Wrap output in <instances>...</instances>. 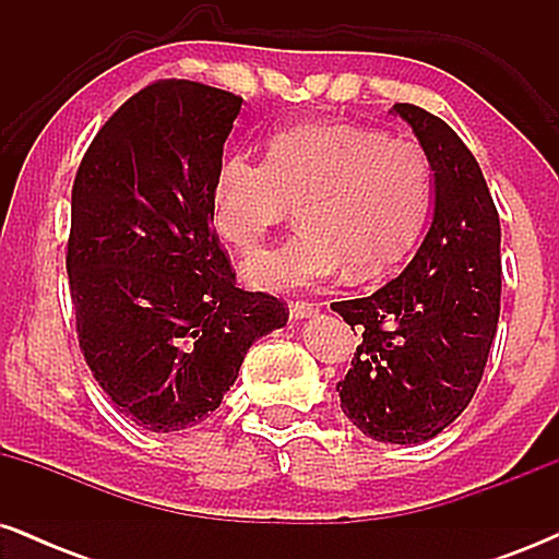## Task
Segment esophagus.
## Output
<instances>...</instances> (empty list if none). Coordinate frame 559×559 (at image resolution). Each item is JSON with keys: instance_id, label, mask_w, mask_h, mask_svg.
Returning <instances> with one entry per match:
<instances>
[{"instance_id": "obj_1", "label": "esophagus", "mask_w": 559, "mask_h": 559, "mask_svg": "<svg viewBox=\"0 0 559 559\" xmlns=\"http://www.w3.org/2000/svg\"><path fill=\"white\" fill-rule=\"evenodd\" d=\"M316 312H318V305H312V301H294L288 316H292V320H305L316 316Z\"/></svg>"}]
</instances>
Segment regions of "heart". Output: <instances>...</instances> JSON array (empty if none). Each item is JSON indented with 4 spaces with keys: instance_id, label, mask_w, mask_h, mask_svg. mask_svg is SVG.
<instances>
[{
    "instance_id": "heart-1",
    "label": "heart",
    "mask_w": 559,
    "mask_h": 559,
    "mask_svg": "<svg viewBox=\"0 0 559 559\" xmlns=\"http://www.w3.org/2000/svg\"><path fill=\"white\" fill-rule=\"evenodd\" d=\"M297 204L299 228L241 262L258 292H305L349 271H386L418 239L431 207V163L413 139L355 123H299L273 133L265 163L230 155L213 183L217 234L252 249Z\"/></svg>"
}]
</instances>
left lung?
Segmentation results:
<instances>
[{
  "label": "left lung",
  "instance_id": "left-lung-1",
  "mask_svg": "<svg viewBox=\"0 0 559 559\" xmlns=\"http://www.w3.org/2000/svg\"><path fill=\"white\" fill-rule=\"evenodd\" d=\"M433 170V215L407 267L333 310L362 333L338 381L344 415L383 444H420L463 415L499 323V215L476 157L436 115L394 105Z\"/></svg>",
  "mask_w": 559,
  "mask_h": 559
}]
</instances>
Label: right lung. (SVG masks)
<instances>
[{"label":"right lung","instance_id":"obj_1","mask_svg":"<svg viewBox=\"0 0 559 559\" xmlns=\"http://www.w3.org/2000/svg\"><path fill=\"white\" fill-rule=\"evenodd\" d=\"M241 96L141 88L102 126L73 183L68 278L88 368L136 426L183 431L221 407L249 346L288 312L236 286L213 183Z\"/></svg>","mask_w":559,"mask_h":559}]
</instances>
